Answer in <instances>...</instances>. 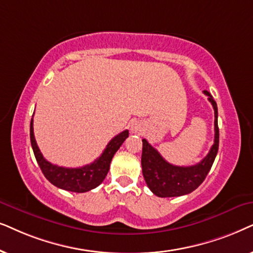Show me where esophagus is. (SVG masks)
I'll return each mask as SVG.
<instances>
[{"instance_id": "1", "label": "esophagus", "mask_w": 253, "mask_h": 253, "mask_svg": "<svg viewBox=\"0 0 253 253\" xmlns=\"http://www.w3.org/2000/svg\"><path fill=\"white\" fill-rule=\"evenodd\" d=\"M139 130H140V127L137 126L136 124H134L133 126H132V132H134V133H137V132H139Z\"/></svg>"}]
</instances>
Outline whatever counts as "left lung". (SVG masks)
<instances>
[{"label":"left lung","instance_id":"1","mask_svg":"<svg viewBox=\"0 0 253 253\" xmlns=\"http://www.w3.org/2000/svg\"><path fill=\"white\" fill-rule=\"evenodd\" d=\"M204 93L208 96V100L214 109L215 136L214 144L203 161L191 167L172 166L164 160L146 139L142 140V173L148 187L157 197H180L191 193L203 183L213 166L218 150L217 105L210 92L205 90Z\"/></svg>","mask_w":253,"mask_h":253}]
</instances>
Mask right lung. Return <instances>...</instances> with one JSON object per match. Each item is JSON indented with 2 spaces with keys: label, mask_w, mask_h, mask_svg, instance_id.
<instances>
[{
  "label": "right lung",
  "mask_w": 253,
  "mask_h": 253,
  "mask_svg": "<svg viewBox=\"0 0 253 253\" xmlns=\"http://www.w3.org/2000/svg\"><path fill=\"white\" fill-rule=\"evenodd\" d=\"M127 137H128V130L127 129L114 136L104 149L103 154L91 164H87V166L82 168H63L52 164L43 158L42 154L39 150L38 144L36 142L35 134H33V119H31V125H30L31 146L43 176L54 186L66 191L76 192V193H83V192L96 188L105 179L114 154L117 153V150L119 149Z\"/></svg>",
  "instance_id": "obj_1"
}]
</instances>
